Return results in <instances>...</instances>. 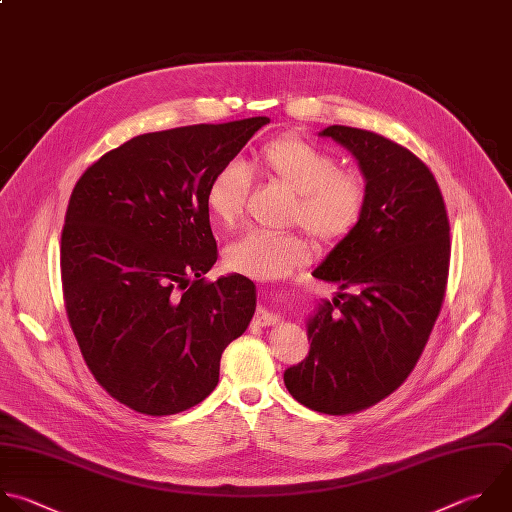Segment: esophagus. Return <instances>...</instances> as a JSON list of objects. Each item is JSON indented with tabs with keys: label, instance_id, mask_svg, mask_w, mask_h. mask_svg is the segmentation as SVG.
I'll use <instances>...</instances> for the list:
<instances>
[{
	"label": "esophagus",
	"instance_id": "1",
	"mask_svg": "<svg viewBox=\"0 0 512 512\" xmlns=\"http://www.w3.org/2000/svg\"><path fill=\"white\" fill-rule=\"evenodd\" d=\"M253 323L255 325H263V327L265 325H273V323H277V313H273V311H269L265 307H259L255 317H253Z\"/></svg>",
	"mask_w": 512,
	"mask_h": 512
}]
</instances>
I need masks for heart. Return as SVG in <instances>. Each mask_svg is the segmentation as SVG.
<instances>
[{
	"mask_svg": "<svg viewBox=\"0 0 512 512\" xmlns=\"http://www.w3.org/2000/svg\"><path fill=\"white\" fill-rule=\"evenodd\" d=\"M255 168L297 195L293 217L325 243L348 237L364 215V179L339 170L333 154L307 140L287 136L265 144L255 156ZM249 185L245 166L239 162L221 166L205 193L211 219L225 227L233 225L245 209ZM307 257V239L291 231L253 229L225 249L229 271L259 281L283 277Z\"/></svg>",
	"mask_w": 512,
	"mask_h": 512,
	"instance_id": "heart-1",
	"label": "heart"
}]
</instances>
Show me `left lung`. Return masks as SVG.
Segmentation results:
<instances>
[{
	"label": "left lung",
	"instance_id": "8db88e82",
	"mask_svg": "<svg viewBox=\"0 0 512 512\" xmlns=\"http://www.w3.org/2000/svg\"><path fill=\"white\" fill-rule=\"evenodd\" d=\"M319 136L358 160L366 209L311 271L339 291L307 317L309 354L283 382L299 404L342 416L390 396L414 370L444 299L450 225L434 175L408 148L337 124Z\"/></svg>",
	"mask_w": 512,
	"mask_h": 512
}]
</instances>
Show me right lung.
Wrapping results in <instances>:
<instances>
[{"label": "right lung", "mask_w": 512, "mask_h": 512, "mask_svg": "<svg viewBox=\"0 0 512 512\" xmlns=\"http://www.w3.org/2000/svg\"><path fill=\"white\" fill-rule=\"evenodd\" d=\"M267 116L130 138L86 168L62 231V287L96 382L120 404L170 416L203 402L253 319L255 283L205 275L217 241L205 203Z\"/></svg>", "instance_id": "obj_1"}]
</instances>
